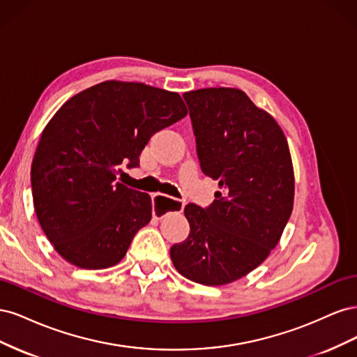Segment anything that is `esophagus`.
I'll return each instance as SVG.
<instances>
[{"mask_svg": "<svg viewBox=\"0 0 357 357\" xmlns=\"http://www.w3.org/2000/svg\"><path fill=\"white\" fill-rule=\"evenodd\" d=\"M185 208V202L180 199H172L164 193H155L153 195V218L155 219H164L167 214L172 211H183Z\"/></svg>", "mask_w": 357, "mask_h": 357, "instance_id": "obj_1", "label": "esophagus"}]
</instances>
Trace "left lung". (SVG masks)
<instances>
[{"label":"left lung","instance_id":"obj_1","mask_svg":"<svg viewBox=\"0 0 357 357\" xmlns=\"http://www.w3.org/2000/svg\"><path fill=\"white\" fill-rule=\"evenodd\" d=\"M204 174L219 181L208 208L185 207L186 241L171 247L177 271L223 286L261 265L278 244L294 210L295 176L283 129L235 88L183 95Z\"/></svg>","mask_w":357,"mask_h":357}]
</instances>
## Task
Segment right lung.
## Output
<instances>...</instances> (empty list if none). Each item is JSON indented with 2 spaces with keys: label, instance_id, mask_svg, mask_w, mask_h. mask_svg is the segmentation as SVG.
I'll list each match as a JSON object with an SVG mask.
<instances>
[{
  "label": "right lung",
  "instance_id": "right-lung-1",
  "mask_svg": "<svg viewBox=\"0 0 357 357\" xmlns=\"http://www.w3.org/2000/svg\"><path fill=\"white\" fill-rule=\"evenodd\" d=\"M188 114L177 92L107 80L79 92L43 129L31 165L43 232L61 257L83 269L119 264L152 219L149 193L116 180L138 167L155 132Z\"/></svg>",
  "mask_w": 357,
  "mask_h": 357
}]
</instances>
